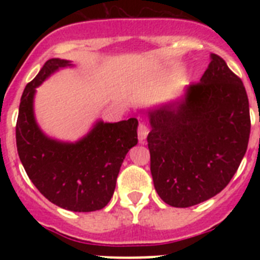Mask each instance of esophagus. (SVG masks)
Listing matches in <instances>:
<instances>
[{
    "label": "esophagus",
    "instance_id": "obj_1",
    "mask_svg": "<svg viewBox=\"0 0 260 260\" xmlns=\"http://www.w3.org/2000/svg\"><path fill=\"white\" fill-rule=\"evenodd\" d=\"M147 134H148V127L146 126V123L139 122V125H138V138H139L141 143H144Z\"/></svg>",
    "mask_w": 260,
    "mask_h": 260
}]
</instances>
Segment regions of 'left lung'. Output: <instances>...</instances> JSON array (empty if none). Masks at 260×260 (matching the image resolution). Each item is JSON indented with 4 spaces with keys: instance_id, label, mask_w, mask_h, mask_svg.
Segmentation results:
<instances>
[{
    "instance_id": "left-lung-1",
    "label": "left lung",
    "mask_w": 260,
    "mask_h": 260,
    "mask_svg": "<svg viewBox=\"0 0 260 260\" xmlns=\"http://www.w3.org/2000/svg\"><path fill=\"white\" fill-rule=\"evenodd\" d=\"M148 114L151 174L165 203L191 207L231 182L246 153L251 121L242 80L221 57L211 54L183 102Z\"/></svg>"
}]
</instances>
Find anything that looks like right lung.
Returning a JSON list of instances; mask_svg holds the SVG:
<instances>
[{"mask_svg":"<svg viewBox=\"0 0 260 260\" xmlns=\"http://www.w3.org/2000/svg\"><path fill=\"white\" fill-rule=\"evenodd\" d=\"M69 61L48 59L26 86L20 98L15 137L24 171L49 202L74 212L102 210L116 189L119 168L138 143V119L98 122L77 143H61L45 137L35 122L32 102L35 88Z\"/></svg>","mask_w":260,"mask_h":260,"instance_id":"obj_1","label":"right lung"}]
</instances>
